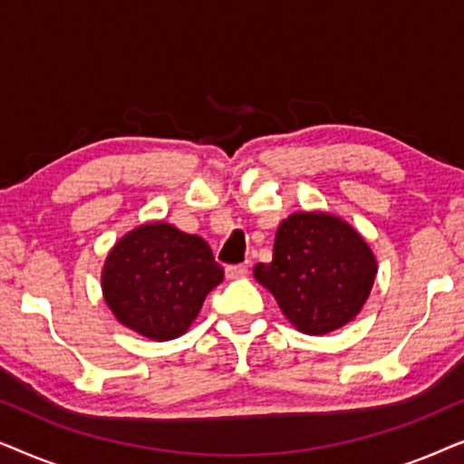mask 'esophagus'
<instances>
[{
	"label": "esophagus",
	"instance_id": "1",
	"mask_svg": "<svg viewBox=\"0 0 464 464\" xmlns=\"http://www.w3.org/2000/svg\"><path fill=\"white\" fill-rule=\"evenodd\" d=\"M245 275H246V266L245 264L227 266V268H226V276L227 278H243Z\"/></svg>",
	"mask_w": 464,
	"mask_h": 464
}]
</instances>
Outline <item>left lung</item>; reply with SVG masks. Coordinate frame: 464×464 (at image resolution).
Segmentation results:
<instances>
[{"label":"left lung","mask_w":464,"mask_h":464,"mask_svg":"<svg viewBox=\"0 0 464 464\" xmlns=\"http://www.w3.org/2000/svg\"><path fill=\"white\" fill-rule=\"evenodd\" d=\"M376 275V256L365 238L325 211H297L283 219L272 262L253 268L285 319L308 335H325L354 321Z\"/></svg>","instance_id":"obj_1"}]
</instances>
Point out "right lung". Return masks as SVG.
<instances>
[{
    "instance_id": "add662e5",
    "label": "right lung",
    "mask_w": 464,
    "mask_h": 464,
    "mask_svg": "<svg viewBox=\"0 0 464 464\" xmlns=\"http://www.w3.org/2000/svg\"><path fill=\"white\" fill-rule=\"evenodd\" d=\"M224 281L211 246L167 221L126 232L107 253L101 289L124 327L156 342L183 335L207 294Z\"/></svg>"
}]
</instances>
